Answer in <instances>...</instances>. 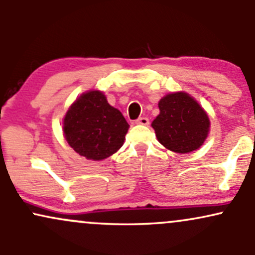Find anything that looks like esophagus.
I'll return each mask as SVG.
<instances>
[{
	"instance_id": "esophagus-1",
	"label": "esophagus",
	"mask_w": 255,
	"mask_h": 255,
	"mask_svg": "<svg viewBox=\"0 0 255 255\" xmlns=\"http://www.w3.org/2000/svg\"><path fill=\"white\" fill-rule=\"evenodd\" d=\"M136 125H142V126H147L148 124H150V121H148L147 118H140L137 119L135 121Z\"/></svg>"
}]
</instances>
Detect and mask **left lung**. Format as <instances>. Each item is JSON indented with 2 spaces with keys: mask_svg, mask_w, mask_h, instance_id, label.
<instances>
[{
  "mask_svg": "<svg viewBox=\"0 0 255 255\" xmlns=\"http://www.w3.org/2000/svg\"><path fill=\"white\" fill-rule=\"evenodd\" d=\"M159 115L152 121L158 141L176 153H189L204 144L210 131L207 113L192 96L172 92L158 103Z\"/></svg>",
  "mask_w": 255,
  "mask_h": 255,
  "instance_id": "obj_1",
  "label": "left lung"
}]
</instances>
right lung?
<instances>
[{"label":"right lung","instance_id":"add662e5","mask_svg":"<svg viewBox=\"0 0 255 255\" xmlns=\"http://www.w3.org/2000/svg\"><path fill=\"white\" fill-rule=\"evenodd\" d=\"M129 125L121 111L111 107L102 91L83 93L67 110L63 133L77 153L90 160H102L124 145Z\"/></svg>","mask_w":255,"mask_h":255}]
</instances>
